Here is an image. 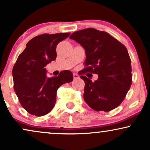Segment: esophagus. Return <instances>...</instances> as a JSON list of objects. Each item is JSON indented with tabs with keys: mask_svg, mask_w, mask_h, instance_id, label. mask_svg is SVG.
Segmentation results:
<instances>
[{
	"mask_svg": "<svg viewBox=\"0 0 150 150\" xmlns=\"http://www.w3.org/2000/svg\"><path fill=\"white\" fill-rule=\"evenodd\" d=\"M73 76H74V80H76V79H79V76L78 74H74Z\"/></svg>",
	"mask_w": 150,
	"mask_h": 150,
	"instance_id": "34e87169",
	"label": "esophagus"
}]
</instances>
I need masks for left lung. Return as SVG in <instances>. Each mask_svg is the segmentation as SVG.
<instances>
[{
  "label": "left lung",
  "instance_id": "obj_1",
  "mask_svg": "<svg viewBox=\"0 0 150 150\" xmlns=\"http://www.w3.org/2000/svg\"><path fill=\"white\" fill-rule=\"evenodd\" d=\"M69 38L86 50L84 73L98 74L95 82L81 76L85 82V101L96 111L117 108L132 83V61L127 48L108 33L90 28L73 33Z\"/></svg>",
  "mask_w": 150,
  "mask_h": 150
}]
</instances>
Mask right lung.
<instances>
[{"label":"right lung","mask_w":150,"mask_h":150,"mask_svg":"<svg viewBox=\"0 0 150 150\" xmlns=\"http://www.w3.org/2000/svg\"><path fill=\"white\" fill-rule=\"evenodd\" d=\"M69 35L63 33L35 37L28 42L13 67L14 90L21 106L31 115L40 117L49 113L55 106L59 87L73 81L69 70L49 78L45 68L56 58L58 44Z\"/></svg>","instance_id":"add662e5"}]
</instances>
